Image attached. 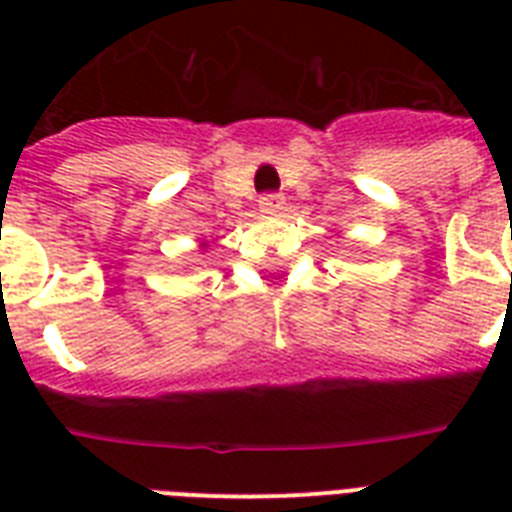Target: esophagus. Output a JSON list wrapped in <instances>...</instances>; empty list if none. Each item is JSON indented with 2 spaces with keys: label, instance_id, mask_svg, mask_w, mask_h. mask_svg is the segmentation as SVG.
Returning a JSON list of instances; mask_svg holds the SVG:
<instances>
[{
  "label": "esophagus",
  "instance_id": "1",
  "mask_svg": "<svg viewBox=\"0 0 512 512\" xmlns=\"http://www.w3.org/2000/svg\"><path fill=\"white\" fill-rule=\"evenodd\" d=\"M281 207H284V196L281 193H263L260 196V212H265V215H276Z\"/></svg>",
  "mask_w": 512,
  "mask_h": 512
}]
</instances>
